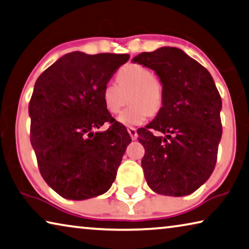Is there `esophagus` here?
<instances>
[{"label":"esophagus","instance_id":"1","mask_svg":"<svg viewBox=\"0 0 249 249\" xmlns=\"http://www.w3.org/2000/svg\"><path fill=\"white\" fill-rule=\"evenodd\" d=\"M127 131H128V133H129V135H131L132 140H133V141H136V140H137V137H139V135H137V131H136V128H134V127H128V128H127Z\"/></svg>","mask_w":249,"mask_h":249}]
</instances>
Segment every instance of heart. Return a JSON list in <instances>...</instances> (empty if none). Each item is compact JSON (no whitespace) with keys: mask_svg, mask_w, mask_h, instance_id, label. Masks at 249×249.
Listing matches in <instances>:
<instances>
[{"mask_svg":"<svg viewBox=\"0 0 249 249\" xmlns=\"http://www.w3.org/2000/svg\"><path fill=\"white\" fill-rule=\"evenodd\" d=\"M118 86L108 82L102 89V101L110 114H116L124 103V97L132 93L128 104L117 116V122L124 126H141L149 115L155 114L164 103V88L159 78L154 77L151 70L140 64H127L117 72Z\"/></svg>","mask_w":249,"mask_h":249,"instance_id":"b5f03b06","label":"heart"}]
</instances>
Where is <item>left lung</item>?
Wrapping results in <instances>:
<instances>
[{"label":"left lung","instance_id":"1","mask_svg":"<svg viewBox=\"0 0 249 249\" xmlns=\"http://www.w3.org/2000/svg\"><path fill=\"white\" fill-rule=\"evenodd\" d=\"M132 62L153 70L164 88L161 108L137 132L145 148V179L157 194H192L211 177L222 139V98L215 82L203 65L177 47L141 53ZM154 131L165 136H154Z\"/></svg>","mask_w":249,"mask_h":249}]
</instances>
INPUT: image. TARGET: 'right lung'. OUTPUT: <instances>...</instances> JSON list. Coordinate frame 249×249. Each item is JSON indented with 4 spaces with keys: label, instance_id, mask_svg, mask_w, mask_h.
I'll use <instances>...</instances> for the list:
<instances>
[{
    "label": "right lung",
    "instance_id": "1",
    "mask_svg": "<svg viewBox=\"0 0 249 249\" xmlns=\"http://www.w3.org/2000/svg\"><path fill=\"white\" fill-rule=\"evenodd\" d=\"M128 54L72 52L36 80L29 105L31 144L49 186L66 199L104 194L115 180L131 136L114 122L102 89ZM105 121L113 124L96 131Z\"/></svg>",
    "mask_w": 249,
    "mask_h": 249
}]
</instances>
